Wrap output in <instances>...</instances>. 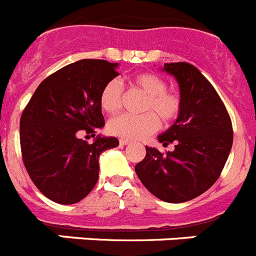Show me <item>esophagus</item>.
<instances>
[{
	"label": "esophagus",
	"mask_w": 256,
	"mask_h": 256,
	"mask_svg": "<svg viewBox=\"0 0 256 256\" xmlns=\"http://www.w3.org/2000/svg\"><path fill=\"white\" fill-rule=\"evenodd\" d=\"M119 142H120V144H123V146H126V144H130V140H124V138H122Z\"/></svg>",
	"instance_id": "1"
}]
</instances>
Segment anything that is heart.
<instances>
[{
    "label": "heart",
    "mask_w": 256,
    "mask_h": 256,
    "mask_svg": "<svg viewBox=\"0 0 256 256\" xmlns=\"http://www.w3.org/2000/svg\"><path fill=\"white\" fill-rule=\"evenodd\" d=\"M133 86L146 94L142 105L144 114H120L108 120V130L112 134L124 140H141L159 130L160 122L172 123L182 112V97L178 92L166 90L168 84L162 76L152 73L136 76ZM123 104V86L112 79L101 90L100 106L106 112H116Z\"/></svg>",
    "instance_id": "1"
}]
</instances>
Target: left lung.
Returning <instances> with one entry per match:
<instances>
[{
  "mask_svg": "<svg viewBox=\"0 0 256 256\" xmlns=\"http://www.w3.org/2000/svg\"><path fill=\"white\" fill-rule=\"evenodd\" d=\"M177 79L182 112L168 130L158 137L174 151L162 155L146 146V156L134 166L144 186L165 202L198 198L216 182L234 142L232 122L224 104L200 70L187 62L164 64Z\"/></svg>",
  "mask_w": 256,
  "mask_h": 256,
  "instance_id": "1",
  "label": "left lung"
}]
</instances>
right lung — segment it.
Segmentation results:
<instances>
[{"mask_svg":"<svg viewBox=\"0 0 256 256\" xmlns=\"http://www.w3.org/2000/svg\"><path fill=\"white\" fill-rule=\"evenodd\" d=\"M118 62L83 58L61 68L38 86L20 118V148L29 177L47 198L76 204L98 180L101 152L119 144L97 136L105 126L100 94L119 76Z\"/></svg>","mask_w":256,"mask_h":256,"instance_id":"obj_1","label":"right lung"}]
</instances>
